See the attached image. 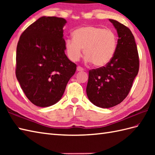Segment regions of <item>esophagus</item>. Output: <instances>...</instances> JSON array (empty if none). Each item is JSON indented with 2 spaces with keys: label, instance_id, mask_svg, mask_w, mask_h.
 <instances>
[{
  "label": "esophagus",
  "instance_id": "obj_1",
  "mask_svg": "<svg viewBox=\"0 0 155 155\" xmlns=\"http://www.w3.org/2000/svg\"><path fill=\"white\" fill-rule=\"evenodd\" d=\"M84 70V69L82 68V67H77V71H78V72H79V71H83Z\"/></svg>",
  "mask_w": 155,
  "mask_h": 155
}]
</instances>
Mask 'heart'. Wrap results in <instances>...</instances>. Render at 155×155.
Returning a JSON list of instances; mask_svg holds the SVG:
<instances>
[{
  "mask_svg": "<svg viewBox=\"0 0 155 155\" xmlns=\"http://www.w3.org/2000/svg\"><path fill=\"white\" fill-rule=\"evenodd\" d=\"M73 38H67L65 48L70 60H79L83 49L87 62L95 67L107 65L113 59L117 47V37L110 29L94 26L78 28L72 33Z\"/></svg>",
  "mask_w": 155,
  "mask_h": 155,
  "instance_id": "heart-1",
  "label": "heart"
}]
</instances>
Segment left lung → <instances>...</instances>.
<instances>
[{
	"label": "left lung",
	"mask_w": 155,
	"mask_h": 155,
	"mask_svg": "<svg viewBox=\"0 0 155 155\" xmlns=\"http://www.w3.org/2000/svg\"><path fill=\"white\" fill-rule=\"evenodd\" d=\"M109 21L118 34L116 52L105 67L89 71L87 86L89 101L104 108L116 106L127 97L139 68L137 47L130 30L115 20Z\"/></svg>",
	"instance_id": "obj_1"
}]
</instances>
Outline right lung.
<instances>
[{"label": "right lung", "mask_w": 155, "mask_h": 155, "mask_svg": "<svg viewBox=\"0 0 155 155\" xmlns=\"http://www.w3.org/2000/svg\"><path fill=\"white\" fill-rule=\"evenodd\" d=\"M66 23L62 18L42 16L19 38L16 77L28 100L37 107L58 103L77 70L64 52Z\"/></svg>", "instance_id": "1"}]
</instances>
